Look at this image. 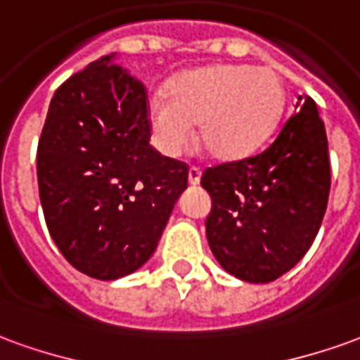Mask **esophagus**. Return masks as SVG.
I'll return each instance as SVG.
<instances>
[{
    "mask_svg": "<svg viewBox=\"0 0 360 360\" xmlns=\"http://www.w3.org/2000/svg\"><path fill=\"white\" fill-rule=\"evenodd\" d=\"M200 175H202V173H200L198 167H188V185H193V187L198 185V183H200Z\"/></svg>",
    "mask_w": 360,
    "mask_h": 360,
    "instance_id": "34e87169",
    "label": "esophagus"
}]
</instances>
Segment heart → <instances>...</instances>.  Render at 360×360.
Wrapping results in <instances>:
<instances>
[{
    "label": "heart",
    "instance_id": "heart-1",
    "mask_svg": "<svg viewBox=\"0 0 360 360\" xmlns=\"http://www.w3.org/2000/svg\"><path fill=\"white\" fill-rule=\"evenodd\" d=\"M285 105V85L271 68L212 64L173 77L165 101L148 109L154 144L175 158L191 142L197 124L198 146L218 162H236L265 142Z\"/></svg>",
    "mask_w": 360,
    "mask_h": 360
}]
</instances>
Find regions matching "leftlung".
Returning <instances> with one entry per match:
<instances>
[{
  "label": "left lung",
  "instance_id": "1",
  "mask_svg": "<svg viewBox=\"0 0 360 360\" xmlns=\"http://www.w3.org/2000/svg\"><path fill=\"white\" fill-rule=\"evenodd\" d=\"M275 140L253 158L202 173L212 198L206 240L216 261L248 283H271L316 240L331 185L328 136L311 97H298Z\"/></svg>",
  "mask_w": 360,
  "mask_h": 360
}]
</instances>
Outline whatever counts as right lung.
I'll return each mask as SVG.
<instances>
[{"instance_id": "obj_1", "label": "right lung", "mask_w": 360, "mask_h": 360, "mask_svg": "<svg viewBox=\"0 0 360 360\" xmlns=\"http://www.w3.org/2000/svg\"><path fill=\"white\" fill-rule=\"evenodd\" d=\"M37 177L49 232L68 263L115 281L154 255L188 167L150 146L146 87L109 54L54 93Z\"/></svg>"}]
</instances>
